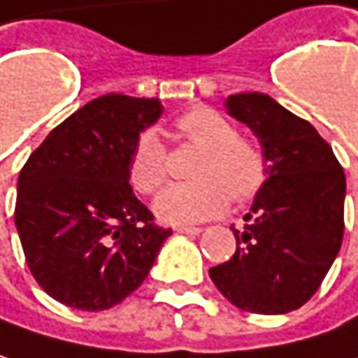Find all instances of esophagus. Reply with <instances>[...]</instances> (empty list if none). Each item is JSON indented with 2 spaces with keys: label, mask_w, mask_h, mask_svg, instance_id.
<instances>
[{
  "label": "esophagus",
  "mask_w": 358,
  "mask_h": 358,
  "mask_svg": "<svg viewBox=\"0 0 358 358\" xmlns=\"http://www.w3.org/2000/svg\"><path fill=\"white\" fill-rule=\"evenodd\" d=\"M176 231H178V234H188V236H199L203 229H201V227H190V225H178Z\"/></svg>",
  "instance_id": "34e87169"
}]
</instances>
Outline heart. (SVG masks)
Listing matches in <instances>:
<instances>
[{"label":"heart","mask_w":358,"mask_h":358,"mask_svg":"<svg viewBox=\"0 0 358 358\" xmlns=\"http://www.w3.org/2000/svg\"><path fill=\"white\" fill-rule=\"evenodd\" d=\"M180 137L199 145L192 176L199 180L168 186L153 203L155 215L168 223H194L227 211L229 199L244 203L266 180V157L254 141L238 135L234 122L207 106H196L176 122ZM170 174L168 151L162 139L145 131L129 155L131 184L143 192H157Z\"/></svg>","instance_id":"obj_1"}]
</instances>
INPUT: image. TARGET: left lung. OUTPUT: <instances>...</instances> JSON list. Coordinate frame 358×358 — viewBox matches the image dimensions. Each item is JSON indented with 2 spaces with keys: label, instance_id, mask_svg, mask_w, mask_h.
Returning a JSON list of instances; mask_svg holds the SVG:
<instances>
[{
  "label": "left lung",
  "instance_id": "left-lung-1",
  "mask_svg": "<svg viewBox=\"0 0 358 358\" xmlns=\"http://www.w3.org/2000/svg\"><path fill=\"white\" fill-rule=\"evenodd\" d=\"M227 114L258 137L266 180L231 225L236 254L209 271L221 295L250 313H289L308 303L338 256L346 178L332 147L308 120L260 92L234 94Z\"/></svg>",
  "mask_w": 358,
  "mask_h": 358
}]
</instances>
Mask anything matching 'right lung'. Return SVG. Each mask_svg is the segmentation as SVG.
<instances>
[{"instance_id": "1", "label": "right lung", "mask_w": 358, "mask_h": 358, "mask_svg": "<svg viewBox=\"0 0 358 358\" xmlns=\"http://www.w3.org/2000/svg\"><path fill=\"white\" fill-rule=\"evenodd\" d=\"M157 98L106 94L55 127L17 178L16 221L26 264L63 306L110 309L149 275L172 229L129 184V155L162 116Z\"/></svg>"}]
</instances>
